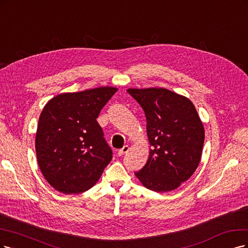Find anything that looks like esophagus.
I'll return each instance as SVG.
<instances>
[{
  "mask_svg": "<svg viewBox=\"0 0 248 248\" xmlns=\"http://www.w3.org/2000/svg\"><path fill=\"white\" fill-rule=\"evenodd\" d=\"M129 149H130V147L127 146V145H124L122 149H119L118 151H117V155H119V156H123L124 154H126L127 151H129Z\"/></svg>",
  "mask_w": 248,
  "mask_h": 248,
  "instance_id": "esophagus-1",
  "label": "esophagus"
}]
</instances>
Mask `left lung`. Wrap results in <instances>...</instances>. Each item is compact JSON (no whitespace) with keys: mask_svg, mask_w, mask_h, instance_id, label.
Instances as JSON below:
<instances>
[{"mask_svg":"<svg viewBox=\"0 0 248 248\" xmlns=\"http://www.w3.org/2000/svg\"><path fill=\"white\" fill-rule=\"evenodd\" d=\"M146 116L150 150L135 175L143 186L166 193L186 181L201 161L205 132L189 99L161 87L129 89Z\"/></svg>","mask_w":248,"mask_h":248,"instance_id":"1","label":"left lung"}]
</instances>
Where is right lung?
<instances>
[{"label":"right lung","instance_id":"1","mask_svg":"<svg viewBox=\"0 0 248 248\" xmlns=\"http://www.w3.org/2000/svg\"><path fill=\"white\" fill-rule=\"evenodd\" d=\"M116 87L65 93L47 102L36 133L37 161L44 178L61 193L93 187L112 159V150L97 122Z\"/></svg>","mask_w":248,"mask_h":248}]
</instances>
